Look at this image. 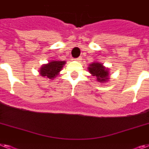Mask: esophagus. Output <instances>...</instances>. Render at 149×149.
I'll return each instance as SVG.
<instances>
[{
    "instance_id": "34e87169",
    "label": "esophagus",
    "mask_w": 149,
    "mask_h": 149,
    "mask_svg": "<svg viewBox=\"0 0 149 149\" xmlns=\"http://www.w3.org/2000/svg\"><path fill=\"white\" fill-rule=\"evenodd\" d=\"M81 60H82V58H81V57H78V58H77V59H75V61H78V62H80Z\"/></svg>"
}]
</instances>
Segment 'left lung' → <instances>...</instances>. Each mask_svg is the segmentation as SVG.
Listing matches in <instances>:
<instances>
[{"label":"left lung","mask_w":149,"mask_h":149,"mask_svg":"<svg viewBox=\"0 0 149 149\" xmlns=\"http://www.w3.org/2000/svg\"><path fill=\"white\" fill-rule=\"evenodd\" d=\"M88 70L92 77L95 78L96 81H98L102 84L109 81V68L104 67L103 63L95 61L93 63H90L88 67Z\"/></svg>","instance_id":"obj_1"}]
</instances>
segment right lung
<instances>
[{
    "label": "right lung",
    "instance_id": "add662e5",
    "mask_svg": "<svg viewBox=\"0 0 149 149\" xmlns=\"http://www.w3.org/2000/svg\"><path fill=\"white\" fill-rule=\"evenodd\" d=\"M66 64V61H51L47 63L42 65L41 68L38 70L39 74L42 77L49 79L53 80L54 79L57 77L60 73L63 66Z\"/></svg>",
    "mask_w": 149,
    "mask_h": 149
}]
</instances>
